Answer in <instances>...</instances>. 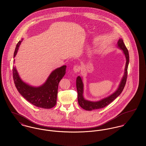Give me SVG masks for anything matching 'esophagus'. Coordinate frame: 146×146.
<instances>
[{
  "label": "esophagus",
  "instance_id": "esophagus-1",
  "mask_svg": "<svg viewBox=\"0 0 146 146\" xmlns=\"http://www.w3.org/2000/svg\"><path fill=\"white\" fill-rule=\"evenodd\" d=\"M73 70H74V71L75 73H77V72H80V66H78V65H75V66H74V68H73Z\"/></svg>",
  "mask_w": 146,
  "mask_h": 146
}]
</instances>
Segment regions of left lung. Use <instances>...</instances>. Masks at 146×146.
<instances>
[{"label":"left lung","mask_w":146,"mask_h":146,"mask_svg":"<svg viewBox=\"0 0 146 146\" xmlns=\"http://www.w3.org/2000/svg\"><path fill=\"white\" fill-rule=\"evenodd\" d=\"M117 47L123 50V53L125 56L126 62L125 71H124L123 78L118 86V88L113 93H112L107 97H106L98 101H91V100H85L84 97V86L82 81V77L80 76L77 77L76 88L77 94H78V97H77L78 103L80 106L84 110L91 111L93 110L104 108L116 99L123 91L125 85L126 84V80H127V68H128V65L129 63V54L128 50L123 43V39L120 38L119 39L117 43Z\"/></svg>","instance_id":"left-lung-1"}]
</instances>
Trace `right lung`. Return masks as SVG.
<instances>
[{
	"label": "right lung",
	"instance_id": "right-lung-1",
	"mask_svg": "<svg viewBox=\"0 0 146 146\" xmlns=\"http://www.w3.org/2000/svg\"><path fill=\"white\" fill-rule=\"evenodd\" d=\"M23 39L16 45L14 58L15 57ZM14 62L15 59L14 63ZM66 66L63 65L54 70L43 84L38 87H34L23 82L15 66L13 69L14 84L21 95L31 104L37 107L50 109L54 107L56 103L58 85L66 73Z\"/></svg>",
	"mask_w": 146,
	"mask_h": 146
}]
</instances>
